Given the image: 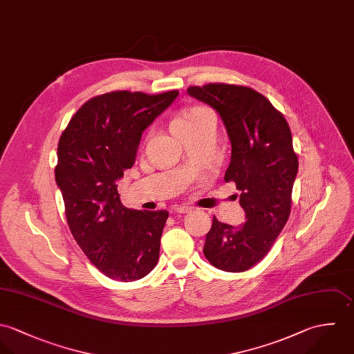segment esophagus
I'll use <instances>...</instances> for the list:
<instances>
[{"mask_svg":"<svg viewBox=\"0 0 354 354\" xmlns=\"http://www.w3.org/2000/svg\"><path fill=\"white\" fill-rule=\"evenodd\" d=\"M174 211L178 213H189L192 212V211H194V207H189V205H176Z\"/></svg>","mask_w":354,"mask_h":354,"instance_id":"34e87169","label":"esophagus"}]
</instances>
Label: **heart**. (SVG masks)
Instances as JSON below:
<instances>
[{
  "label": "heart",
  "instance_id": "heart-1",
  "mask_svg": "<svg viewBox=\"0 0 354 354\" xmlns=\"http://www.w3.org/2000/svg\"><path fill=\"white\" fill-rule=\"evenodd\" d=\"M208 113H209V111L205 108H201V106L190 108L172 120V130L176 133V136H179L183 131L198 127L200 124L204 123Z\"/></svg>",
  "mask_w": 354,
  "mask_h": 354
}]
</instances>
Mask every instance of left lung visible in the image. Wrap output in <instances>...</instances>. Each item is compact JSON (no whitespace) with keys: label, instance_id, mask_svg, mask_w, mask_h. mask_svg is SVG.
<instances>
[{"label":"left lung","instance_id":"1","mask_svg":"<svg viewBox=\"0 0 354 354\" xmlns=\"http://www.w3.org/2000/svg\"><path fill=\"white\" fill-rule=\"evenodd\" d=\"M187 93L223 120L231 142L224 180L235 182L246 217L239 225L213 217L204 254L221 271L243 272L266 257L290 216L298 172L291 131L282 113L250 87L209 83Z\"/></svg>","mask_w":354,"mask_h":354}]
</instances>
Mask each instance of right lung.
<instances>
[{"label":"right lung","mask_w":354,"mask_h":354,"mask_svg":"<svg viewBox=\"0 0 354 354\" xmlns=\"http://www.w3.org/2000/svg\"><path fill=\"white\" fill-rule=\"evenodd\" d=\"M112 91L73 115L57 147L56 183L72 235L108 278L133 282L157 264L167 211L123 207L118 182L137 158L142 133L178 97Z\"/></svg>","instance_id":"right-lung-1"}]
</instances>
